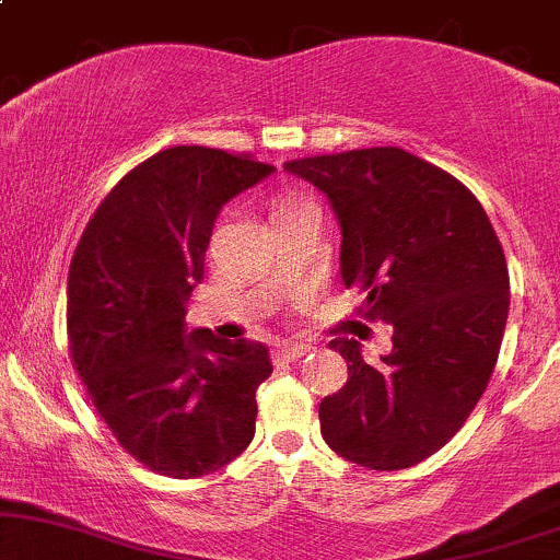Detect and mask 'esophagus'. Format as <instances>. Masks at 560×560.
Returning <instances> with one entry per match:
<instances>
[{"mask_svg":"<svg viewBox=\"0 0 560 560\" xmlns=\"http://www.w3.org/2000/svg\"><path fill=\"white\" fill-rule=\"evenodd\" d=\"M307 352L305 345H276L273 347V363H292V361H300L302 355Z\"/></svg>","mask_w":560,"mask_h":560,"instance_id":"esophagus-1","label":"esophagus"}]
</instances>
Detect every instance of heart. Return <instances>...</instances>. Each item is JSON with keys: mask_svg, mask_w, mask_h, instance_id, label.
<instances>
[{"mask_svg": "<svg viewBox=\"0 0 560 560\" xmlns=\"http://www.w3.org/2000/svg\"><path fill=\"white\" fill-rule=\"evenodd\" d=\"M302 202H307V199L302 197V195H298V191H284V195H276L271 199V215L298 208V205H302Z\"/></svg>", "mask_w": 560, "mask_h": 560, "instance_id": "heart-1", "label": "heart"}]
</instances>
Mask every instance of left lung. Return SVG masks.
I'll return each mask as SVG.
<instances>
[{"label":"left lung","mask_w":560,"mask_h":560,"mask_svg":"<svg viewBox=\"0 0 560 560\" xmlns=\"http://www.w3.org/2000/svg\"><path fill=\"white\" fill-rule=\"evenodd\" d=\"M284 171L329 199L345 287L392 326V352L363 361L358 339L329 347L347 384L324 397L320 434L374 471L421 464L447 445L485 395L508 318L503 247L479 199L400 147L289 160Z\"/></svg>","instance_id":"8db88e82"}]
</instances>
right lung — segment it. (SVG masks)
Instances as JSON below:
<instances>
[{"mask_svg":"<svg viewBox=\"0 0 560 560\" xmlns=\"http://www.w3.org/2000/svg\"><path fill=\"white\" fill-rule=\"evenodd\" d=\"M273 165L210 147L158 152L102 199L68 273V342L128 455L173 479L218 471L255 436L268 347L186 334V302L223 205Z\"/></svg>","mask_w":560,"mask_h":560,"instance_id":"add662e5","label":"right lung"}]
</instances>
